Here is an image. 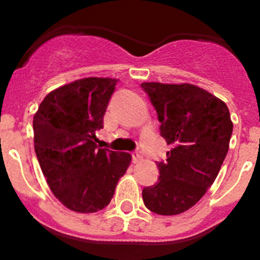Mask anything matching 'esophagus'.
<instances>
[{
    "instance_id": "esophagus-1",
    "label": "esophagus",
    "mask_w": 260,
    "mask_h": 260,
    "mask_svg": "<svg viewBox=\"0 0 260 260\" xmlns=\"http://www.w3.org/2000/svg\"><path fill=\"white\" fill-rule=\"evenodd\" d=\"M132 159H133V162H135V164H138V162L142 161L143 156L140 153V152L135 151V152H133V153H132Z\"/></svg>"
}]
</instances>
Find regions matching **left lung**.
I'll return each mask as SVG.
<instances>
[{
	"instance_id": "8db88e82",
	"label": "left lung",
	"mask_w": 260,
	"mask_h": 260,
	"mask_svg": "<svg viewBox=\"0 0 260 260\" xmlns=\"http://www.w3.org/2000/svg\"><path fill=\"white\" fill-rule=\"evenodd\" d=\"M161 123L166 161L159 177L142 191L152 212L177 215L192 208L216 179L229 149L233 122L226 104L192 84L142 83Z\"/></svg>"
}]
</instances>
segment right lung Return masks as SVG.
I'll use <instances>...</instances> for the list:
<instances>
[{"mask_svg":"<svg viewBox=\"0 0 260 260\" xmlns=\"http://www.w3.org/2000/svg\"><path fill=\"white\" fill-rule=\"evenodd\" d=\"M117 79L84 78L55 89L34 115V145L50 190L68 209L106 208L132 156L96 146Z\"/></svg>","mask_w":260,"mask_h":260,"instance_id":"add662e5","label":"right lung"}]
</instances>
